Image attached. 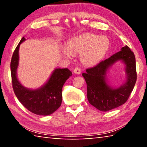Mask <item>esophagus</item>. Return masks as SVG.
<instances>
[{
  "label": "esophagus",
  "instance_id": "34e87169",
  "mask_svg": "<svg viewBox=\"0 0 147 147\" xmlns=\"http://www.w3.org/2000/svg\"><path fill=\"white\" fill-rule=\"evenodd\" d=\"M81 69L78 68V67H76L75 69H74V74H80L81 73Z\"/></svg>",
  "mask_w": 147,
  "mask_h": 147
}]
</instances>
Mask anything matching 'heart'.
Returning <instances> with one entry per match:
<instances>
[{
    "label": "heart",
    "instance_id": "obj_1",
    "mask_svg": "<svg viewBox=\"0 0 147 147\" xmlns=\"http://www.w3.org/2000/svg\"><path fill=\"white\" fill-rule=\"evenodd\" d=\"M109 42L105 36L86 34L68 41L67 47L60 46V52L65 58L71 59L73 53L81 54L82 63L92 66L99 63L105 56L109 49Z\"/></svg>",
    "mask_w": 147,
    "mask_h": 147
}]
</instances>
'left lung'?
Masks as SVG:
<instances>
[{"instance_id":"obj_1","label":"left lung","mask_w":147,"mask_h":147,"mask_svg":"<svg viewBox=\"0 0 147 147\" xmlns=\"http://www.w3.org/2000/svg\"><path fill=\"white\" fill-rule=\"evenodd\" d=\"M118 61L125 65L126 80L120 86L115 88L109 84L107 73L111 67ZM86 71L82 76L87 84L89 102L98 110L109 111L125 103L133 90L137 79L135 56L126 45L118 53Z\"/></svg>"}]
</instances>
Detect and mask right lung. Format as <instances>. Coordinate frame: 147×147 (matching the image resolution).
<instances>
[{
  "instance_id": "add662e5",
  "label": "right lung",
  "mask_w": 147,
  "mask_h": 147,
  "mask_svg": "<svg viewBox=\"0 0 147 147\" xmlns=\"http://www.w3.org/2000/svg\"><path fill=\"white\" fill-rule=\"evenodd\" d=\"M25 40L24 37L21 39L11 58L10 68L14 93L20 102L30 111L39 115H49L60 107L62 88L67 80L72 76V73L67 68H56L47 82L40 88L34 89L25 88L20 82L17 75L20 45Z\"/></svg>"
}]
</instances>
